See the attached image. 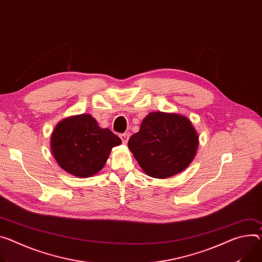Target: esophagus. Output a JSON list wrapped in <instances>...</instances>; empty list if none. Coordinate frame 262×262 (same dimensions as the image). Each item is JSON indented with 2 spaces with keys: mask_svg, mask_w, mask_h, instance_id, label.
Masks as SVG:
<instances>
[{
  "mask_svg": "<svg viewBox=\"0 0 262 262\" xmlns=\"http://www.w3.org/2000/svg\"><path fill=\"white\" fill-rule=\"evenodd\" d=\"M129 133H124V134H121L120 135V138H121V140H122V142L123 143L125 144V143H127V141H128V139H129Z\"/></svg>",
  "mask_w": 262,
  "mask_h": 262,
  "instance_id": "esophagus-1",
  "label": "esophagus"
}]
</instances>
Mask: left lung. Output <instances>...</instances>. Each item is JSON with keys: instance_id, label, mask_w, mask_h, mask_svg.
<instances>
[{"instance_id": "left-lung-1", "label": "left lung", "mask_w": 262, "mask_h": 262, "mask_svg": "<svg viewBox=\"0 0 262 262\" xmlns=\"http://www.w3.org/2000/svg\"><path fill=\"white\" fill-rule=\"evenodd\" d=\"M198 146L199 135L187 117L162 112L149 113L128 140L140 167L157 179L183 171L194 159Z\"/></svg>"}]
</instances>
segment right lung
Returning a JSON list of instances; mask_svg holds the SVG:
<instances>
[{
  "label": "right lung",
  "instance_id": "1",
  "mask_svg": "<svg viewBox=\"0 0 262 262\" xmlns=\"http://www.w3.org/2000/svg\"><path fill=\"white\" fill-rule=\"evenodd\" d=\"M51 150L56 162L67 172L89 178L103 168L114 146L121 139L108 128H101L89 114L63 119L51 136Z\"/></svg>",
  "mask_w": 262,
  "mask_h": 262
}]
</instances>
